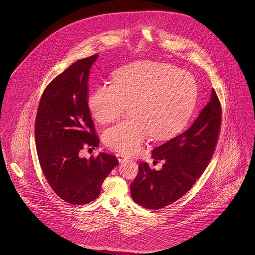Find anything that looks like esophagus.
I'll use <instances>...</instances> for the list:
<instances>
[{
	"instance_id": "1",
	"label": "esophagus",
	"mask_w": 255,
	"mask_h": 255,
	"mask_svg": "<svg viewBox=\"0 0 255 255\" xmlns=\"http://www.w3.org/2000/svg\"><path fill=\"white\" fill-rule=\"evenodd\" d=\"M117 158H118V160L120 161V162H123L124 160H126V159H128V158L126 157V156H124V155H122L121 153H118L117 155Z\"/></svg>"
}]
</instances>
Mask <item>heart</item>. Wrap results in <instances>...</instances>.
I'll return each instance as SVG.
<instances>
[{
	"mask_svg": "<svg viewBox=\"0 0 255 255\" xmlns=\"http://www.w3.org/2000/svg\"><path fill=\"white\" fill-rule=\"evenodd\" d=\"M197 85L191 73L163 63L139 62L114 74L113 83L97 85L88 97L89 109L99 123L115 122L130 106V120L104 133L106 145L124 154L140 151L146 139H166L191 118Z\"/></svg>",
	"mask_w": 255,
	"mask_h": 255,
	"instance_id": "1",
	"label": "heart"
}]
</instances>
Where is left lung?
<instances>
[{
  "mask_svg": "<svg viewBox=\"0 0 255 255\" xmlns=\"http://www.w3.org/2000/svg\"><path fill=\"white\" fill-rule=\"evenodd\" d=\"M218 97H211L192 125L156 147L152 158L163 161L160 170L151 169L147 162L138 166V174L130 184L133 201L145 208L169 206L185 194L201 177L212 157L222 121Z\"/></svg>",
  "mask_w": 255,
  "mask_h": 255,
  "instance_id": "obj_1",
  "label": "left lung"
}]
</instances>
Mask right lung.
<instances>
[{"label":"right lung","mask_w":255,"mask_h":255,"mask_svg":"<svg viewBox=\"0 0 255 255\" xmlns=\"http://www.w3.org/2000/svg\"><path fill=\"white\" fill-rule=\"evenodd\" d=\"M98 55L76 61L56 76L41 97L35 121V140L41 168L52 190L71 205L96 200L117 158L99 153L81 158L84 146L99 139L88 106V78Z\"/></svg>","instance_id":"add662e5"}]
</instances>
